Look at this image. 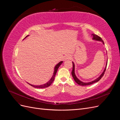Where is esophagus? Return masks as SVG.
I'll return each mask as SVG.
<instances>
[{
    "label": "esophagus",
    "mask_w": 120,
    "mask_h": 120,
    "mask_svg": "<svg viewBox=\"0 0 120 120\" xmlns=\"http://www.w3.org/2000/svg\"><path fill=\"white\" fill-rule=\"evenodd\" d=\"M64 60H70L71 59V56L68 55H67L66 56H65L64 57Z\"/></svg>",
    "instance_id": "1"
}]
</instances>
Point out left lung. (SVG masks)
<instances>
[{"mask_svg":"<svg viewBox=\"0 0 120 120\" xmlns=\"http://www.w3.org/2000/svg\"><path fill=\"white\" fill-rule=\"evenodd\" d=\"M92 35L93 37V39H95V40H97V41H101L103 42L104 44V42L102 40V39H101V38L99 36H98V35H96L95 34H92ZM107 65H106V68H105L102 74H101V75L100 76V77L98 78H97V79H96L95 80H94V81H93L92 82H81V81H79V79L77 78V77H76L75 75V65H74V64L73 62H72V66H73V67H72V71H71V75H72V77H73V78L74 79L75 81L76 82H77L78 85H80V86H87V85H92V84H93V83L97 82L99 81H100V79H101V78L103 77V75H104L105 74V71H106V70Z\"/></svg>","mask_w":120,"mask_h":120,"instance_id":"8db88e82","label":"left lung"}]
</instances>
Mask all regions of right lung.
<instances>
[{
	"label": "right lung",
	"mask_w": 120,
	"mask_h": 120,
	"mask_svg": "<svg viewBox=\"0 0 120 120\" xmlns=\"http://www.w3.org/2000/svg\"><path fill=\"white\" fill-rule=\"evenodd\" d=\"M27 36H28V35H27L26 37H27ZM62 63H63V61H60V62L59 64H56V66L55 67V68H54V73H53V75H52V78H51V79H50V80H49L48 82L46 83L45 84H44V85H40V86H34V85H30V86H32L33 87H34V88H39V89H41V88H46V87L49 86L50 85L52 84V82L53 81H54V77H55V76H56V72H57V70H58V68H59V67L60 66L61 64H62Z\"/></svg>",
	"instance_id": "right-lung-1"
}]
</instances>
